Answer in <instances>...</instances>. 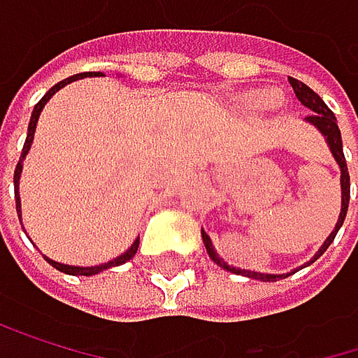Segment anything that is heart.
Returning <instances> with one entry per match:
<instances>
[{
  "label": "heart",
  "mask_w": 358,
  "mask_h": 358,
  "mask_svg": "<svg viewBox=\"0 0 358 358\" xmlns=\"http://www.w3.org/2000/svg\"><path fill=\"white\" fill-rule=\"evenodd\" d=\"M246 103H248V108H265V106H269V103H273V95L271 93H255V95H250V97H246Z\"/></svg>",
  "instance_id": "heart-1"
}]
</instances>
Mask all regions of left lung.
<instances>
[{
    "instance_id": "8db88e82",
    "label": "left lung",
    "mask_w": 358,
    "mask_h": 358,
    "mask_svg": "<svg viewBox=\"0 0 358 358\" xmlns=\"http://www.w3.org/2000/svg\"><path fill=\"white\" fill-rule=\"evenodd\" d=\"M289 83H291V87H293L297 99H299L306 108H310V110L314 112V114L308 116V120H310L314 127H318V129H320V134L324 136V140H327L331 152H334V157H336V161H338V165H340V169H342V212H340V220H338V224H336V231L327 238V242L320 246V250H318L316 257L312 259V261H316V259L331 246V242L336 240V236H338V231H340V227H342V222H344V218H346L348 201H350V173H348V165H346V157H344V148H342V134H340V127H338V120H336L334 112H331V110L327 108V103H324L308 85H303V83H299V80H295V78H289ZM201 236H203V244H206V250H208V255L212 257V261H214L216 265H220L222 269H227V271L242 273V275H248V278H255V280H265V282H273V280H280V278L291 275V273H259V271H248V269H240V267L227 265V263L214 252L212 242H210V238L206 236V231H201ZM312 261H310V263H312Z\"/></svg>"
}]
</instances>
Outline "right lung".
<instances>
[{
    "label": "right lung",
    "mask_w": 358,
    "mask_h": 358,
    "mask_svg": "<svg viewBox=\"0 0 358 358\" xmlns=\"http://www.w3.org/2000/svg\"><path fill=\"white\" fill-rule=\"evenodd\" d=\"M89 73H93V71H89ZM89 73H76V76H69V78H65V80H61V83H57L38 103H36V108H34V112H31V120H29V129H27V140H24V146H22V152H20V159H18V165H16V169H14V187H16V193H14V197H16V212H20V197H18V178H20V171H22V159H24V155L29 152V148H31V142H34V134H36V124H38V118H40V112H42V108L46 106V101L59 91V89H63L65 85H69V83H73V80H78V78H85V76H89ZM97 76V73H95ZM20 218V216H18ZM138 246H140V238L131 244V248L127 250L124 255H120V257H116L114 261H108V263H103V265H95V267H76V265H63V263H59V261H52V259H48L46 257V261L52 265V267H57L59 271H63V273H71V275H93V273H99V271H103V269H108V267H116V265H122V263H127L129 259H134L136 257V252H138Z\"/></svg>",
    "instance_id": "1"
}]
</instances>
